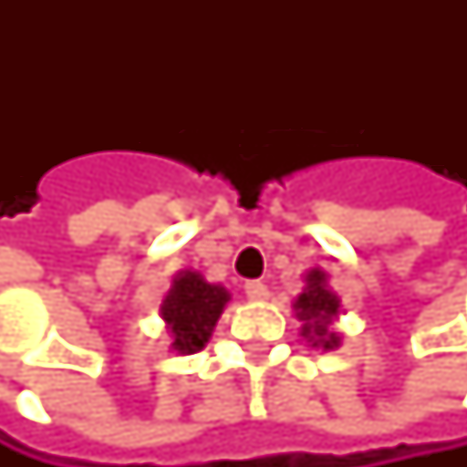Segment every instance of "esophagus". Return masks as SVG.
Segmentation results:
<instances>
[{
	"label": "esophagus",
	"mask_w": 467,
	"mask_h": 467,
	"mask_svg": "<svg viewBox=\"0 0 467 467\" xmlns=\"http://www.w3.org/2000/svg\"><path fill=\"white\" fill-rule=\"evenodd\" d=\"M244 291H246V296L254 299V302H263V299L268 296V288H265V283H260V280H249V283L244 285Z\"/></svg>",
	"instance_id": "obj_1"
}]
</instances>
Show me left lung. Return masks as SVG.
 Listing matches in <instances>:
<instances>
[{"label":"left lung","instance_id":"obj_1","mask_svg":"<svg viewBox=\"0 0 467 467\" xmlns=\"http://www.w3.org/2000/svg\"><path fill=\"white\" fill-rule=\"evenodd\" d=\"M294 308H296V317L305 322L302 336H308L314 345H322L325 350L338 348V336L333 330H327V325L338 314V296L327 288L325 272L308 275V288L299 294Z\"/></svg>","mask_w":467,"mask_h":467}]
</instances>
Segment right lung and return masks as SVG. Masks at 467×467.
Instances as JSON below:
<instances>
[{
  "label": "right lung",
  "mask_w": 467,
  "mask_h": 467,
  "mask_svg": "<svg viewBox=\"0 0 467 467\" xmlns=\"http://www.w3.org/2000/svg\"><path fill=\"white\" fill-rule=\"evenodd\" d=\"M226 299H229L226 288L207 283L195 272H182L162 302V319L171 327L173 350L179 353L202 350L223 311Z\"/></svg>",
  "instance_id": "add662e5"
}]
</instances>
